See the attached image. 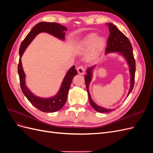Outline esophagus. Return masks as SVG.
Instances as JSON below:
<instances>
[{
    "instance_id": "34e87169",
    "label": "esophagus",
    "mask_w": 153,
    "mask_h": 153,
    "mask_svg": "<svg viewBox=\"0 0 153 153\" xmlns=\"http://www.w3.org/2000/svg\"><path fill=\"white\" fill-rule=\"evenodd\" d=\"M77 71L78 73L80 74V75H84L85 73V68L84 66H80L77 68Z\"/></svg>"
}]
</instances>
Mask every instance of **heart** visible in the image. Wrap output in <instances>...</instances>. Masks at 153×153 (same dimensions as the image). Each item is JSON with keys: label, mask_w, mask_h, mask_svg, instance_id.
Returning a JSON list of instances; mask_svg holds the SVG:
<instances>
[{"label": "heart", "mask_w": 153, "mask_h": 153, "mask_svg": "<svg viewBox=\"0 0 153 153\" xmlns=\"http://www.w3.org/2000/svg\"><path fill=\"white\" fill-rule=\"evenodd\" d=\"M105 45V39L102 37H98L96 33H91L87 35L77 44L76 50L79 52H85L91 50L87 56L89 61H94L102 52Z\"/></svg>", "instance_id": "1"}]
</instances>
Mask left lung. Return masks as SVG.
Listing matches in <instances>:
<instances>
[{"label":"left lung","mask_w":153,"mask_h":153,"mask_svg":"<svg viewBox=\"0 0 153 153\" xmlns=\"http://www.w3.org/2000/svg\"><path fill=\"white\" fill-rule=\"evenodd\" d=\"M110 32V36L107 41L105 55L110 53H117L120 54L124 59L126 60L129 67V71L130 74V87L128 91L127 96L131 93L134 86L135 82V61L133 57V48L130 41L127 37L123 32L120 31L112 23L108 24ZM96 65L92 66L91 68H88L87 69V75H85L84 79L86 84V89L87 91L89 100L91 105L96 111L100 113H108L114 110L115 108H106L103 106L97 105L94 101L92 100L91 94L89 92V86L90 82L92 80L93 76V71L95 69Z\"/></svg>","instance_id":"8db88e82"}]
</instances>
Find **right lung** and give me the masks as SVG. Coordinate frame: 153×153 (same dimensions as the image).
Here are the masks:
<instances>
[{"label":"right lung","instance_id":"1","mask_svg":"<svg viewBox=\"0 0 153 153\" xmlns=\"http://www.w3.org/2000/svg\"><path fill=\"white\" fill-rule=\"evenodd\" d=\"M67 30L66 27L60 25L58 23L40 22L36 24L30 30L29 33L27 35L24 40L22 41L20 47V60L18 66V73L20 78L22 91L32 105L44 112H57V111L61 110L64 104L66 103L69 88H70L72 80L75 76L77 75V71L76 69H75V66H73L67 71L57 93L52 97L45 98L36 96L27 87L25 83V74L23 69L21 58L27 47L35 38V37L39 33L47 32L60 40L64 41Z\"/></svg>","mask_w":153,"mask_h":153}]
</instances>
